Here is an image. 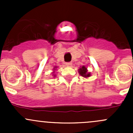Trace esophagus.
Masks as SVG:
<instances>
[{
	"mask_svg": "<svg viewBox=\"0 0 133 133\" xmlns=\"http://www.w3.org/2000/svg\"><path fill=\"white\" fill-rule=\"evenodd\" d=\"M72 64H72L71 62H67V63H65V65H66L68 67L71 66Z\"/></svg>",
	"mask_w": 133,
	"mask_h": 133,
	"instance_id": "1",
	"label": "esophagus"
}]
</instances>
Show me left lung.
I'll return each instance as SVG.
<instances>
[{
    "label": "left lung",
    "mask_w": 133,
    "mask_h": 133,
    "mask_svg": "<svg viewBox=\"0 0 133 133\" xmlns=\"http://www.w3.org/2000/svg\"><path fill=\"white\" fill-rule=\"evenodd\" d=\"M78 73L82 76H83V77L84 78H89L90 77L91 75L90 72H88V69H87V68L85 65H83V66L80 67V68H79Z\"/></svg>",
    "instance_id": "left-lung-1"
}]
</instances>
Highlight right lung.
I'll return each instance as SVG.
<instances>
[{"mask_svg":"<svg viewBox=\"0 0 133 133\" xmlns=\"http://www.w3.org/2000/svg\"><path fill=\"white\" fill-rule=\"evenodd\" d=\"M57 66H55L54 67V68H53V72H52V75H53V76H54V77H56V74H55V71H56V69H57Z\"/></svg>","mask_w":133,"mask_h":133,"instance_id":"obj_1","label":"right lung"}]
</instances>
